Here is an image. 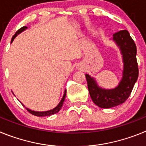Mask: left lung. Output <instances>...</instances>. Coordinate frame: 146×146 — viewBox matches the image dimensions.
Returning a JSON list of instances; mask_svg holds the SVG:
<instances>
[{"label": "left lung", "instance_id": "1", "mask_svg": "<svg viewBox=\"0 0 146 146\" xmlns=\"http://www.w3.org/2000/svg\"><path fill=\"white\" fill-rule=\"evenodd\" d=\"M123 55V78L117 88L104 90L96 86L95 80L88 74H86L88 91L92 101L101 108H110L123 104L131 94L139 74L137 61V47L134 40L126 30H121L113 34Z\"/></svg>", "mask_w": 146, "mask_h": 146}]
</instances>
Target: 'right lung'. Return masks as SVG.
<instances>
[{"label":"right lung","instance_id":"obj_1","mask_svg":"<svg viewBox=\"0 0 146 146\" xmlns=\"http://www.w3.org/2000/svg\"><path fill=\"white\" fill-rule=\"evenodd\" d=\"M27 28L26 26H24L23 27V28H20V29L18 30L16 32V33H15L14 36H13L12 38H11V42H13V40H14V38H15V37L17 36V35L19 34V33H20L21 32H23V31H25V29ZM66 91L65 90V92H64V96H63V98H62L61 101L60 102V103H59L58 104L57 106L55 107L54 109L52 110H49V111H45V112H36V111H33V110H31L28 109V108H26V110H28V112H29L30 113H31L32 115H36V116H49V115H53V114H55V113H58L59 110H60V108H62V106H63V104H64V99H65V97H66Z\"/></svg>","mask_w":146,"mask_h":146}]
</instances>
